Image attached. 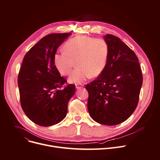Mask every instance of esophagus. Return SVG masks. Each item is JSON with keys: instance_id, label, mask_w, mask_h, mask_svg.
<instances>
[{"instance_id": "obj_1", "label": "esophagus", "mask_w": 160, "mask_h": 160, "mask_svg": "<svg viewBox=\"0 0 160 160\" xmlns=\"http://www.w3.org/2000/svg\"><path fill=\"white\" fill-rule=\"evenodd\" d=\"M83 85L78 83V84H76V88H77V89H81L83 88Z\"/></svg>"}]
</instances>
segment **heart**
<instances>
[{"instance_id": "heart-1", "label": "heart", "mask_w": 160, "mask_h": 160, "mask_svg": "<svg viewBox=\"0 0 160 160\" xmlns=\"http://www.w3.org/2000/svg\"><path fill=\"white\" fill-rule=\"evenodd\" d=\"M62 50L64 52L54 55L53 63L61 75L67 76L77 62V69L68 78L73 83H82L90 76H99L106 67L109 54L108 45L105 39L87 36L69 39Z\"/></svg>"}]
</instances>
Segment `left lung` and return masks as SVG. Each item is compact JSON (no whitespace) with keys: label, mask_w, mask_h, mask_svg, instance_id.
I'll return each instance as SVG.
<instances>
[{"label":"left lung","mask_w":160,"mask_h":160,"mask_svg":"<svg viewBox=\"0 0 160 160\" xmlns=\"http://www.w3.org/2000/svg\"><path fill=\"white\" fill-rule=\"evenodd\" d=\"M104 38L109 47L106 67L85 89L92 119L113 126L125 121L135 110L143 77L135 52L113 35L107 34Z\"/></svg>","instance_id":"left-lung-1"}]
</instances>
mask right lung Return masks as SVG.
Masks as SVG:
<instances>
[{"mask_svg":"<svg viewBox=\"0 0 160 160\" xmlns=\"http://www.w3.org/2000/svg\"><path fill=\"white\" fill-rule=\"evenodd\" d=\"M71 33H53L41 39L25 55L18 85L22 108L27 118L41 126L62 121L68 104L75 94V85L60 89L66 80L53 63L57 50Z\"/></svg>","mask_w":160,"mask_h":160,"instance_id":"1","label":"right lung"}]
</instances>
